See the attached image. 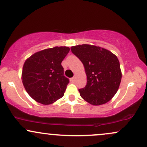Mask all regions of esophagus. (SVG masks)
Listing matches in <instances>:
<instances>
[{
    "label": "esophagus",
    "mask_w": 147,
    "mask_h": 147,
    "mask_svg": "<svg viewBox=\"0 0 147 147\" xmlns=\"http://www.w3.org/2000/svg\"><path fill=\"white\" fill-rule=\"evenodd\" d=\"M70 81H71L72 82H74L75 81V77H72L71 79H70Z\"/></svg>",
    "instance_id": "esophagus-1"
}]
</instances>
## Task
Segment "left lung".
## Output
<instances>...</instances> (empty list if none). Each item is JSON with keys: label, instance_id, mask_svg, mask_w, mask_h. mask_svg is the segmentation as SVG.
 <instances>
[{"label": "left lung", "instance_id": "obj_1", "mask_svg": "<svg viewBox=\"0 0 147 147\" xmlns=\"http://www.w3.org/2000/svg\"><path fill=\"white\" fill-rule=\"evenodd\" d=\"M71 51L84 64L87 84L79 89L81 97L92 105L106 104L113 97L122 79L119 60L109 50L83 44L71 47Z\"/></svg>", "mask_w": 147, "mask_h": 147}]
</instances>
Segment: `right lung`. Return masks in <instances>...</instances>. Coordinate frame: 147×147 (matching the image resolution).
Listing matches in <instances>:
<instances>
[{
    "label": "right lung",
    "mask_w": 147,
    "mask_h": 147,
    "mask_svg": "<svg viewBox=\"0 0 147 147\" xmlns=\"http://www.w3.org/2000/svg\"><path fill=\"white\" fill-rule=\"evenodd\" d=\"M68 47H55L36 52L25 61L22 82L27 92L40 104H52L64 95L69 79L61 65Z\"/></svg>",
    "instance_id": "add662e5"
}]
</instances>
